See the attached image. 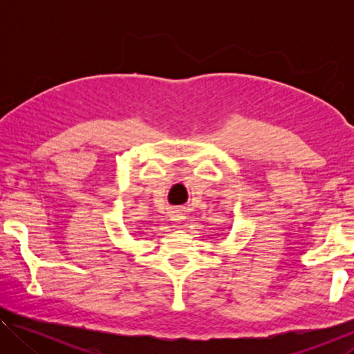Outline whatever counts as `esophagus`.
Segmentation results:
<instances>
[{"label": "esophagus", "instance_id": "obj_1", "mask_svg": "<svg viewBox=\"0 0 354 354\" xmlns=\"http://www.w3.org/2000/svg\"><path fill=\"white\" fill-rule=\"evenodd\" d=\"M184 217H183V214H179V212H175L171 215V220L175 221V223H179V221H181Z\"/></svg>", "mask_w": 354, "mask_h": 354}]
</instances>
